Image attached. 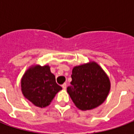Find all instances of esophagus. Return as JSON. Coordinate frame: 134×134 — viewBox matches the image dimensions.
<instances>
[{
    "label": "esophagus",
    "instance_id": "34e87169",
    "mask_svg": "<svg viewBox=\"0 0 134 134\" xmlns=\"http://www.w3.org/2000/svg\"><path fill=\"white\" fill-rule=\"evenodd\" d=\"M62 88H63L64 90H65V89L67 88V84H66V83H64V84L62 85Z\"/></svg>",
    "mask_w": 134,
    "mask_h": 134
}]
</instances>
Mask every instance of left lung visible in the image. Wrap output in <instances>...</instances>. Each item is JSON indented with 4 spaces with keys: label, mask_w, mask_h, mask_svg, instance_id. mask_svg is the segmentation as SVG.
Listing matches in <instances>:
<instances>
[{
    "label": "left lung",
    "mask_w": 134,
    "mask_h": 134,
    "mask_svg": "<svg viewBox=\"0 0 134 134\" xmlns=\"http://www.w3.org/2000/svg\"><path fill=\"white\" fill-rule=\"evenodd\" d=\"M70 84L67 88V93L75 106L82 110L100 105L110 90L108 76L94 61L73 67Z\"/></svg>",
    "instance_id": "obj_1"
}]
</instances>
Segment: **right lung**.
Segmentation results:
<instances>
[{
    "label": "right lung",
    "mask_w": 134,
    "mask_h": 134,
    "mask_svg": "<svg viewBox=\"0 0 134 134\" xmlns=\"http://www.w3.org/2000/svg\"><path fill=\"white\" fill-rule=\"evenodd\" d=\"M22 94L39 108L48 106L56 94L62 89L57 84L55 76L49 65L34 64L29 67L21 80Z\"/></svg>",
    "instance_id": "obj_1"
}]
</instances>
